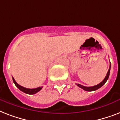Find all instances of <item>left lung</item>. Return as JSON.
<instances>
[{"label": "left lung", "instance_id": "left-lung-1", "mask_svg": "<svg viewBox=\"0 0 120 120\" xmlns=\"http://www.w3.org/2000/svg\"><path fill=\"white\" fill-rule=\"evenodd\" d=\"M110 68H111V64L110 65V68H109V70H108V72L106 73V75L105 78L104 79V80H103L102 82L100 83L99 84H98L97 85L93 86H83L82 85H80V84H77V85L78 86H79L80 88H82L83 90H84L85 91H95V90H97L99 89L100 88H101L102 86L103 85H104L106 82L108 80V78H109V76H110Z\"/></svg>", "mask_w": 120, "mask_h": 120}]
</instances>
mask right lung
<instances>
[{
	"instance_id": "add662e5",
	"label": "right lung",
	"mask_w": 120,
	"mask_h": 120,
	"mask_svg": "<svg viewBox=\"0 0 120 120\" xmlns=\"http://www.w3.org/2000/svg\"><path fill=\"white\" fill-rule=\"evenodd\" d=\"M12 80H13V82H14V84L15 85V86L17 87L20 90H21L22 91H23L24 93H27V94H29V95H33V94H35L37 93V92L41 90L42 87H38V88H33V89H30V88H25L23 87V86H20V85L16 82V81L15 80V79L12 77Z\"/></svg>"
}]
</instances>
